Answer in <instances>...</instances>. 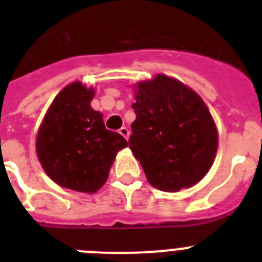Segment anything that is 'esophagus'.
<instances>
[{
    "label": "esophagus",
    "instance_id": "1",
    "mask_svg": "<svg viewBox=\"0 0 262 262\" xmlns=\"http://www.w3.org/2000/svg\"><path fill=\"white\" fill-rule=\"evenodd\" d=\"M119 134L127 140V139H128V136H129V129L127 128V127H120V128H119Z\"/></svg>",
    "mask_w": 262,
    "mask_h": 262
}]
</instances>
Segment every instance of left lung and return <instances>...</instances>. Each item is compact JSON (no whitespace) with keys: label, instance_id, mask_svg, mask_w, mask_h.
Listing matches in <instances>:
<instances>
[{"label":"left lung","instance_id":"8db88e82","mask_svg":"<svg viewBox=\"0 0 262 262\" xmlns=\"http://www.w3.org/2000/svg\"><path fill=\"white\" fill-rule=\"evenodd\" d=\"M128 145L148 182L178 191L200 182L214 163L217 131L194 90L168 76L139 82Z\"/></svg>","mask_w":262,"mask_h":262}]
</instances>
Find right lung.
Listing matches in <instances>:
<instances>
[{
	"instance_id": "1",
	"label": "right lung",
	"mask_w": 262,
	"mask_h": 262,
	"mask_svg": "<svg viewBox=\"0 0 262 262\" xmlns=\"http://www.w3.org/2000/svg\"><path fill=\"white\" fill-rule=\"evenodd\" d=\"M94 90L73 82L57 94L36 138L39 161L62 187L94 193L107 180L115 155L127 147L120 134L105 127L92 108Z\"/></svg>"
}]
</instances>
